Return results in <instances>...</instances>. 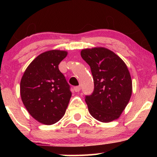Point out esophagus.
Returning <instances> with one entry per match:
<instances>
[{
  "mask_svg": "<svg viewBox=\"0 0 157 157\" xmlns=\"http://www.w3.org/2000/svg\"><path fill=\"white\" fill-rule=\"evenodd\" d=\"M80 89H81L80 86H77L74 87V90H75V92H79V91H80Z\"/></svg>",
  "mask_w": 157,
  "mask_h": 157,
  "instance_id": "1",
  "label": "esophagus"
}]
</instances>
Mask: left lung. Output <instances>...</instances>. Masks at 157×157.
Instances as JSON below:
<instances>
[{
  "label": "left lung",
  "instance_id": "left-lung-1",
  "mask_svg": "<svg viewBox=\"0 0 157 157\" xmlns=\"http://www.w3.org/2000/svg\"><path fill=\"white\" fill-rule=\"evenodd\" d=\"M81 56L90 66L94 90L85 101L91 115L102 123L118 119L128 104L132 82L124 62L105 48H86Z\"/></svg>",
  "mask_w": 157,
  "mask_h": 157
}]
</instances>
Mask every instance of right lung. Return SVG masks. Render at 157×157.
I'll return each mask as SVG.
<instances>
[{
    "mask_svg": "<svg viewBox=\"0 0 157 157\" xmlns=\"http://www.w3.org/2000/svg\"><path fill=\"white\" fill-rule=\"evenodd\" d=\"M67 54L59 50L41 53L30 63L21 78L20 93L23 105L42 124L50 125L59 121L70 101V85L58 67Z\"/></svg>",
    "mask_w": 157,
    "mask_h": 157,
    "instance_id": "1",
    "label": "right lung"
}]
</instances>
